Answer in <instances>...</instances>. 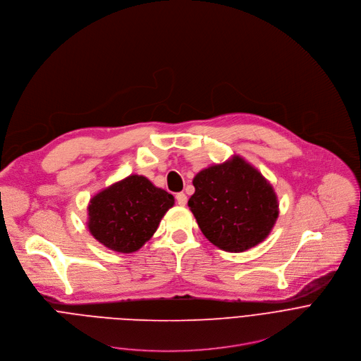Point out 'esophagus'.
<instances>
[{"label": "esophagus", "instance_id": "obj_1", "mask_svg": "<svg viewBox=\"0 0 361 361\" xmlns=\"http://www.w3.org/2000/svg\"><path fill=\"white\" fill-rule=\"evenodd\" d=\"M176 202H178V204L185 206L188 202V196L183 192H179V193H176Z\"/></svg>", "mask_w": 361, "mask_h": 361}]
</instances>
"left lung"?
<instances>
[{
  "label": "left lung",
  "mask_w": 361,
  "mask_h": 361,
  "mask_svg": "<svg viewBox=\"0 0 361 361\" xmlns=\"http://www.w3.org/2000/svg\"><path fill=\"white\" fill-rule=\"evenodd\" d=\"M193 186L188 204L202 233L226 252L256 246L276 224L279 204L271 185L239 157L200 171Z\"/></svg>",
  "instance_id": "8db88e82"
}]
</instances>
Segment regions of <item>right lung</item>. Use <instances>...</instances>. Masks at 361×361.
<instances>
[{
    "instance_id": "right-lung-1",
    "label": "right lung",
    "mask_w": 361,
    "mask_h": 361,
    "mask_svg": "<svg viewBox=\"0 0 361 361\" xmlns=\"http://www.w3.org/2000/svg\"><path fill=\"white\" fill-rule=\"evenodd\" d=\"M175 199L145 176L130 175L91 199L88 228L104 246L132 253L157 232Z\"/></svg>"
}]
</instances>
